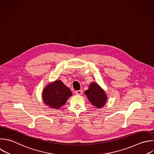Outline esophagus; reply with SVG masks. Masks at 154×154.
<instances>
[{
	"instance_id": "obj_1",
	"label": "esophagus",
	"mask_w": 154,
	"mask_h": 154,
	"mask_svg": "<svg viewBox=\"0 0 154 154\" xmlns=\"http://www.w3.org/2000/svg\"><path fill=\"white\" fill-rule=\"evenodd\" d=\"M76 94L77 95H82V90H78L76 91Z\"/></svg>"
}]
</instances>
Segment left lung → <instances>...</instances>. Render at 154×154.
I'll list each match as a JSON object with an SVG mask.
<instances>
[{
    "label": "left lung",
    "mask_w": 154,
    "mask_h": 154,
    "mask_svg": "<svg viewBox=\"0 0 154 154\" xmlns=\"http://www.w3.org/2000/svg\"><path fill=\"white\" fill-rule=\"evenodd\" d=\"M84 93L90 103L97 108H102L107 102V95L104 90L96 82H92Z\"/></svg>",
    "instance_id": "8db88e82"
}]
</instances>
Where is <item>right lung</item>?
<instances>
[{"label": "right lung", "mask_w": 154, "mask_h": 154, "mask_svg": "<svg viewBox=\"0 0 154 154\" xmlns=\"http://www.w3.org/2000/svg\"><path fill=\"white\" fill-rule=\"evenodd\" d=\"M72 96L71 90L61 80L49 83L42 91V99L44 103L54 109L62 107Z\"/></svg>", "instance_id": "add662e5"}]
</instances>
